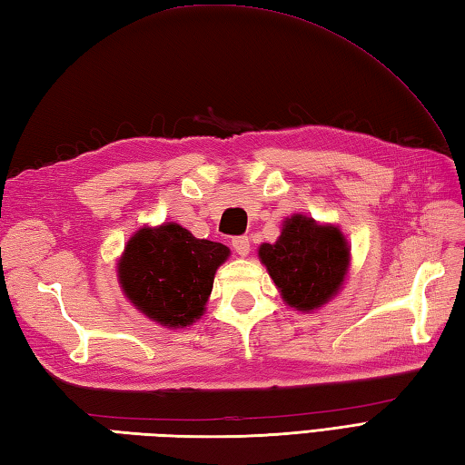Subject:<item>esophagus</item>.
<instances>
[{
  "label": "esophagus",
  "mask_w": 465,
  "mask_h": 465,
  "mask_svg": "<svg viewBox=\"0 0 465 465\" xmlns=\"http://www.w3.org/2000/svg\"><path fill=\"white\" fill-rule=\"evenodd\" d=\"M233 250L238 252L240 255H248L250 253V238L248 235H238V238L232 240Z\"/></svg>",
  "instance_id": "obj_1"
}]
</instances>
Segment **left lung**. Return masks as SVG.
I'll use <instances>...</instances> for the list:
<instances>
[{"label":"left lung","mask_w":465,"mask_h":465,"mask_svg":"<svg viewBox=\"0 0 465 465\" xmlns=\"http://www.w3.org/2000/svg\"><path fill=\"white\" fill-rule=\"evenodd\" d=\"M258 253L283 302L298 312L328 303L350 268V245L340 227L300 213L285 217L278 242L262 243Z\"/></svg>","instance_id":"8db88e82"}]
</instances>
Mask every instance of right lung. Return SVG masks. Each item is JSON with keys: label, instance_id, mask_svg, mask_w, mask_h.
<instances>
[{"label": "right lung", "instance_id": "1", "mask_svg": "<svg viewBox=\"0 0 465 465\" xmlns=\"http://www.w3.org/2000/svg\"><path fill=\"white\" fill-rule=\"evenodd\" d=\"M223 243L197 240L177 223L142 227L117 262V278L137 310L165 328H187L205 312Z\"/></svg>", "mask_w": 465, "mask_h": 465}]
</instances>
